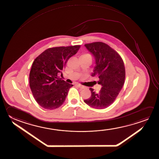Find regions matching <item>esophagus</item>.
<instances>
[{
	"label": "esophagus",
	"instance_id": "1",
	"mask_svg": "<svg viewBox=\"0 0 159 159\" xmlns=\"http://www.w3.org/2000/svg\"><path fill=\"white\" fill-rule=\"evenodd\" d=\"M78 87H79L80 89H84V86H82V85H81V84H77V85Z\"/></svg>",
	"mask_w": 159,
	"mask_h": 159
}]
</instances>
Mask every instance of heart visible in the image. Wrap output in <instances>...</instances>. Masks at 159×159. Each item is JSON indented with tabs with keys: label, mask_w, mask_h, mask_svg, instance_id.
Returning a JSON list of instances; mask_svg holds the SVG:
<instances>
[{
	"label": "heart",
	"mask_w": 159,
	"mask_h": 159,
	"mask_svg": "<svg viewBox=\"0 0 159 159\" xmlns=\"http://www.w3.org/2000/svg\"><path fill=\"white\" fill-rule=\"evenodd\" d=\"M89 55V54H84V55H82V56H84V55Z\"/></svg>",
	"instance_id": "b5f03b06"
}]
</instances>
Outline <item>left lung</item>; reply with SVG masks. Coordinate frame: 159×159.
Here are the masks:
<instances>
[{"mask_svg": "<svg viewBox=\"0 0 159 159\" xmlns=\"http://www.w3.org/2000/svg\"><path fill=\"white\" fill-rule=\"evenodd\" d=\"M84 46L95 57L96 66L91 75L98 76V84L102 87L98 92L90 88L91 95L84 102L97 109L107 108L116 100L124 84V62L118 53L107 43L94 42Z\"/></svg>", "mask_w": 159, "mask_h": 159, "instance_id": "obj_1", "label": "left lung"}]
</instances>
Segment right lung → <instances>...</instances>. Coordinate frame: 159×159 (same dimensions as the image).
<instances>
[{
	"mask_svg": "<svg viewBox=\"0 0 159 159\" xmlns=\"http://www.w3.org/2000/svg\"><path fill=\"white\" fill-rule=\"evenodd\" d=\"M80 46L49 48L34 61L29 75L30 86L35 100L44 109H55L65 101L73 84L61 80L59 75H63L67 61L75 55Z\"/></svg>",
	"mask_w": 159,
	"mask_h": 159,
	"instance_id": "add662e5",
	"label": "right lung"
}]
</instances>
